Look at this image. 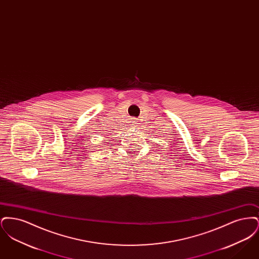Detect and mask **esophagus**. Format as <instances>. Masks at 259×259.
Instances as JSON below:
<instances>
[{
    "label": "esophagus",
    "instance_id": "esophagus-1",
    "mask_svg": "<svg viewBox=\"0 0 259 259\" xmlns=\"http://www.w3.org/2000/svg\"><path fill=\"white\" fill-rule=\"evenodd\" d=\"M133 122H134V125H135V124H137V123H135V121H133ZM134 125H133V126H134Z\"/></svg>",
    "mask_w": 259,
    "mask_h": 259
}]
</instances>
